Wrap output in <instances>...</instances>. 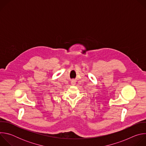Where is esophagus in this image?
<instances>
[{
	"mask_svg": "<svg viewBox=\"0 0 146 146\" xmlns=\"http://www.w3.org/2000/svg\"><path fill=\"white\" fill-rule=\"evenodd\" d=\"M71 83H72V85H75V84H76V81H75L74 80H72V81H71Z\"/></svg>",
	"mask_w": 146,
	"mask_h": 146,
	"instance_id": "34e87169",
	"label": "esophagus"
}]
</instances>
